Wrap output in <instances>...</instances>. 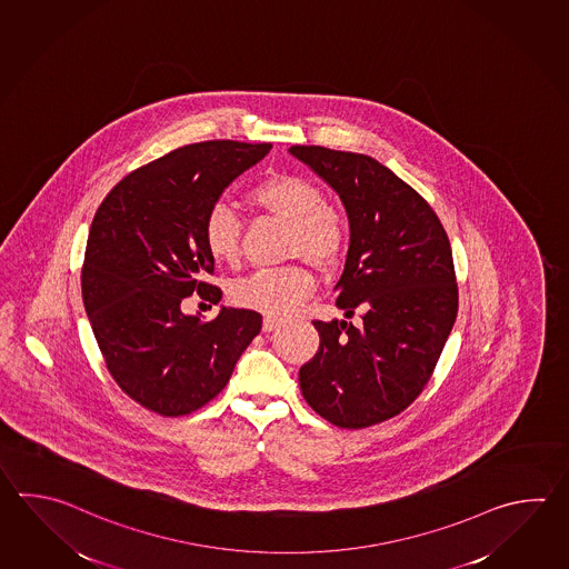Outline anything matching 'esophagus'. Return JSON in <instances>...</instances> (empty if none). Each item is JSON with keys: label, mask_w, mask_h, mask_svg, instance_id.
Masks as SVG:
<instances>
[{"label": "esophagus", "mask_w": 569, "mask_h": 569, "mask_svg": "<svg viewBox=\"0 0 569 569\" xmlns=\"http://www.w3.org/2000/svg\"><path fill=\"white\" fill-rule=\"evenodd\" d=\"M279 325H281V318L266 316V318H263V332H271V330H276Z\"/></svg>", "instance_id": "34e87169"}]
</instances>
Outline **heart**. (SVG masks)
<instances>
[{
    "label": "heart",
    "mask_w": 569,
    "mask_h": 569,
    "mask_svg": "<svg viewBox=\"0 0 569 569\" xmlns=\"http://www.w3.org/2000/svg\"><path fill=\"white\" fill-rule=\"evenodd\" d=\"M247 202L288 224L286 256L303 257L318 267H335L347 253L350 224L342 210L303 176L276 172L259 180ZM202 243L212 261L234 263L241 251V224L224 204L209 210L202 222ZM316 279L303 266L261 269L232 286L231 300L267 316L290 313L312 293Z\"/></svg>",
    "instance_id": "b5f03b06"
}]
</instances>
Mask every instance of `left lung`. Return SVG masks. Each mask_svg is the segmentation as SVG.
I'll return each mask as SVG.
<instances>
[{
  "label": "left lung",
  "instance_id": "1",
  "mask_svg": "<svg viewBox=\"0 0 569 569\" xmlns=\"http://www.w3.org/2000/svg\"><path fill=\"white\" fill-rule=\"evenodd\" d=\"M337 190L350 244L335 298L362 325H312L320 347L300 389L332 426L369 428L416 401L438 365L458 313L452 247L428 200L371 156L291 146Z\"/></svg>",
  "mask_w": 569,
  "mask_h": 569
}]
</instances>
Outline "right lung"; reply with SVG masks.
Masks as SVG:
<instances>
[{
  "instance_id": "right-lung-1",
  "label": "right lung",
  "mask_w": 569,
  "mask_h": 569,
  "mask_svg": "<svg viewBox=\"0 0 569 569\" xmlns=\"http://www.w3.org/2000/svg\"><path fill=\"white\" fill-rule=\"evenodd\" d=\"M271 143L214 140L184 146L141 166L94 212L82 263V302L107 371L123 393L163 418L207 406L221 393L261 313L224 308L210 322L186 316L197 291L221 302L204 281L214 261L202 222L222 190L263 160Z\"/></svg>"
}]
</instances>
